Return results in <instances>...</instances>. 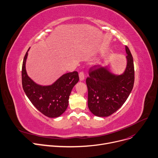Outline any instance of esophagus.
<instances>
[{
  "instance_id": "1",
  "label": "esophagus",
  "mask_w": 158,
  "mask_h": 158,
  "mask_svg": "<svg viewBox=\"0 0 158 158\" xmlns=\"http://www.w3.org/2000/svg\"><path fill=\"white\" fill-rule=\"evenodd\" d=\"M79 79L81 81H84V79H85V73H84L83 72H79Z\"/></svg>"
}]
</instances>
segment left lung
Segmentation results:
<instances>
[{"label":"left lung","instance_id":"1","mask_svg":"<svg viewBox=\"0 0 158 158\" xmlns=\"http://www.w3.org/2000/svg\"><path fill=\"white\" fill-rule=\"evenodd\" d=\"M125 48L127 65L122 74H114L108 66L95 65L89 70V77L86 80L88 106L94 115L107 117L116 112L127 100L133 88V59L129 48L127 46Z\"/></svg>","mask_w":158,"mask_h":158}]
</instances>
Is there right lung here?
<instances>
[{
  "mask_svg": "<svg viewBox=\"0 0 158 158\" xmlns=\"http://www.w3.org/2000/svg\"><path fill=\"white\" fill-rule=\"evenodd\" d=\"M29 49L25 55L22 65L23 90L31 103L42 114L51 118L59 117L68 107L71 91L79 80L78 73L74 71L65 73L51 85H39L28 77L26 71Z\"/></svg>",
  "mask_w": 158,
  "mask_h": 158,
  "instance_id": "add662e5",
  "label": "right lung"
}]
</instances>
